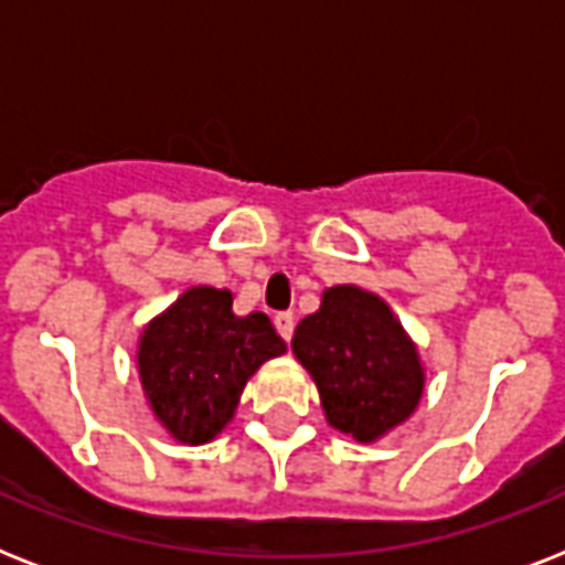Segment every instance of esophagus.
Masks as SVG:
<instances>
[{
	"label": "esophagus",
	"mask_w": 565,
	"mask_h": 565,
	"mask_svg": "<svg viewBox=\"0 0 565 565\" xmlns=\"http://www.w3.org/2000/svg\"><path fill=\"white\" fill-rule=\"evenodd\" d=\"M275 328H278V334L284 340H290L292 328H296V317H292L290 310H284V313H275Z\"/></svg>",
	"instance_id": "esophagus-1"
}]
</instances>
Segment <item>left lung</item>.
Returning a JSON list of instances; mask_svg holds the SVG:
<instances>
[{
  "mask_svg": "<svg viewBox=\"0 0 565 565\" xmlns=\"http://www.w3.org/2000/svg\"><path fill=\"white\" fill-rule=\"evenodd\" d=\"M292 354L317 381L328 425L358 443L402 425L425 390L416 343L384 299L354 284L322 292L317 313L296 326Z\"/></svg>",
  "mask_w": 565,
  "mask_h": 565,
  "instance_id": "8db88e82",
  "label": "left lung"
}]
</instances>
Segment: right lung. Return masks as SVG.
Returning <instances> with one entry per match:
<instances>
[{
  "label": "right lung",
  "instance_id": "obj_1",
  "mask_svg": "<svg viewBox=\"0 0 565 565\" xmlns=\"http://www.w3.org/2000/svg\"><path fill=\"white\" fill-rule=\"evenodd\" d=\"M231 301L228 290L190 287L140 334L137 372L149 407L184 446L222 434L248 377L287 352L266 313L237 317Z\"/></svg>",
  "mask_w": 565,
  "mask_h": 565
}]
</instances>
